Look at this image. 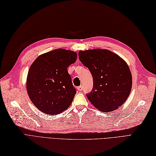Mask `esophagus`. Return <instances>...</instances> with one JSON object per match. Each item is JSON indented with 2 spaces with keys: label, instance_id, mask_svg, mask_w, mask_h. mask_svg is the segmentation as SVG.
I'll list each match as a JSON object with an SVG mask.
<instances>
[{
  "label": "esophagus",
  "instance_id": "34e87169",
  "mask_svg": "<svg viewBox=\"0 0 156 156\" xmlns=\"http://www.w3.org/2000/svg\"><path fill=\"white\" fill-rule=\"evenodd\" d=\"M78 90L79 91H82V90H83V86H82V85H80V86L78 87Z\"/></svg>",
  "mask_w": 156,
  "mask_h": 156
}]
</instances>
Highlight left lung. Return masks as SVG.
I'll return each instance as SVG.
<instances>
[{
	"label": "left lung",
	"mask_w": 156,
	"mask_h": 156,
	"mask_svg": "<svg viewBox=\"0 0 156 156\" xmlns=\"http://www.w3.org/2000/svg\"><path fill=\"white\" fill-rule=\"evenodd\" d=\"M79 59L93 78V88L88 100L99 111L108 113L126 102L132 86L128 64L117 54L107 49L80 51Z\"/></svg>",
	"instance_id": "1"
}]
</instances>
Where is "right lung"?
Masks as SVG:
<instances>
[{"mask_svg":"<svg viewBox=\"0 0 156 156\" xmlns=\"http://www.w3.org/2000/svg\"><path fill=\"white\" fill-rule=\"evenodd\" d=\"M76 59V52L58 48L40 55L31 65L27 90L30 99L39 111L56 115L71 104L76 91L67 68Z\"/></svg>","mask_w":156,"mask_h":156,"instance_id":"right-lung-1","label":"right lung"}]
</instances>
